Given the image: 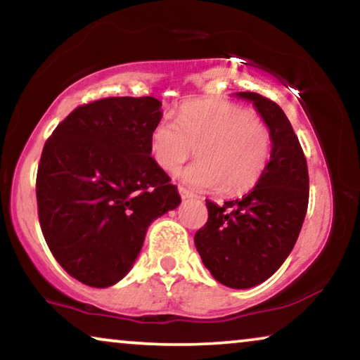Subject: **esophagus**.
<instances>
[{
  "instance_id": "esophagus-1",
  "label": "esophagus",
  "mask_w": 360,
  "mask_h": 360,
  "mask_svg": "<svg viewBox=\"0 0 360 360\" xmlns=\"http://www.w3.org/2000/svg\"><path fill=\"white\" fill-rule=\"evenodd\" d=\"M179 193H180V196L184 200H186V198H191V196H193V193H191L190 190H186L185 186H179Z\"/></svg>"
}]
</instances>
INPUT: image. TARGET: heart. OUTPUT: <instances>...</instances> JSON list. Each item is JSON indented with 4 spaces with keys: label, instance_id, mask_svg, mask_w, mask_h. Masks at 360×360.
<instances>
[{
    "label": "heart",
    "instance_id": "obj_1",
    "mask_svg": "<svg viewBox=\"0 0 360 360\" xmlns=\"http://www.w3.org/2000/svg\"><path fill=\"white\" fill-rule=\"evenodd\" d=\"M195 147L200 160L181 179L198 190L240 195L264 176L274 137L252 110L224 100L188 101L180 106L176 121L164 116L152 127L150 155L162 170H179Z\"/></svg>",
    "mask_w": 360,
    "mask_h": 360
}]
</instances>
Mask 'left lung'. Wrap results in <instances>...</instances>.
Instances as JSON below:
<instances>
[{
  "label": "left lung",
  "mask_w": 360,
  "mask_h": 360,
  "mask_svg": "<svg viewBox=\"0 0 360 360\" xmlns=\"http://www.w3.org/2000/svg\"><path fill=\"white\" fill-rule=\"evenodd\" d=\"M257 108L274 137L272 159L250 193L218 206L206 200L208 221L195 245L205 267L229 288H250L277 272L297 243L308 210L307 157L277 103L240 91Z\"/></svg>",
  "instance_id": "1"
}]
</instances>
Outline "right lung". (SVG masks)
I'll use <instances>...</instances> for the list:
<instances>
[{
  "label": "right lung",
  "mask_w": 360,
  "mask_h": 360,
  "mask_svg": "<svg viewBox=\"0 0 360 360\" xmlns=\"http://www.w3.org/2000/svg\"><path fill=\"white\" fill-rule=\"evenodd\" d=\"M160 117L152 96L101 98L75 108L44 144L39 223L52 255L78 282H120L149 224L180 205L176 186L150 157Z\"/></svg>",
  "instance_id": "add662e5"
}]
</instances>
